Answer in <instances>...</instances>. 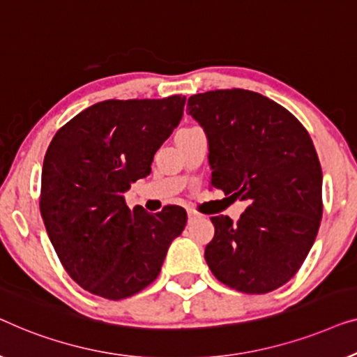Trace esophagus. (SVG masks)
<instances>
[{
    "instance_id": "1",
    "label": "esophagus",
    "mask_w": 357,
    "mask_h": 357,
    "mask_svg": "<svg viewBox=\"0 0 357 357\" xmlns=\"http://www.w3.org/2000/svg\"><path fill=\"white\" fill-rule=\"evenodd\" d=\"M199 218H202V215H200L197 210L188 208V220H189V223H192V222H195V220H199Z\"/></svg>"
}]
</instances>
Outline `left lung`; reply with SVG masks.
<instances>
[{
  "instance_id": "obj_1",
  "label": "left lung",
  "mask_w": 357,
  "mask_h": 357,
  "mask_svg": "<svg viewBox=\"0 0 357 357\" xmlns=\"http://www.w3.org/2000/svg\"><path fill=\"white\" fill-rule=\"evenodd\" d=\"M188 112L207 134L210 185L249 202L236 223L212 217L208 268L241 293H270L298 273L322 220L312 139L288 109L244 89L192 95Z\"/></svg>"
}]
</instances>
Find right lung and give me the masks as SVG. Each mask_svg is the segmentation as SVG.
<instances>
[{
	"label": "right lung",
	"instance_id": "1",
	"mask_svg": "<svg viewBox=\"0 0 357 357\" xmlns=\"http://www.w3.org/2000/svg\"><path fill=\"white\" fill-rule=\"evenodd\" d=\"M185 97L105 100L58 129L42 169L40 213L63 267L79 286L119 301L158 277L188 213L129 208L124 192L150 174L153 155L183 116Z\"/></svg>",
	"mask_w": 357,
	"mask_h": 357
}]
</instances>
